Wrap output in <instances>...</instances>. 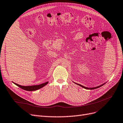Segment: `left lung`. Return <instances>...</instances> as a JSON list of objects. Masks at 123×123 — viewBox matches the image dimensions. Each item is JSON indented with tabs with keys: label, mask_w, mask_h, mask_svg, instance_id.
I'll list each match as a JSON object with an SVG mask.
<instances>
[{
	"label": "left lung",
	"mask_w": 123,
	"mask_h": 123,
	"mask_svg": "<svg viewBox=\"0 0 123 123\" xmlns=\"http://www.w3.org/2000/svg\"><path fill=\"white\" fill-rule=\"evenodd\" d=\"M74 83L75 84H77V85H79V86H80L82 87H83V88H85V89H89V90L94 89L98 88V87H100L102 86L103 85H104L105 84H106V83H104V84H101V85H99V86H97V87H90V88H88V87H85V86H83V85H80V84H78V83H75V82H74Z\"/></svg>",
	"instance_id": "8db88e82"
}]
</instances>
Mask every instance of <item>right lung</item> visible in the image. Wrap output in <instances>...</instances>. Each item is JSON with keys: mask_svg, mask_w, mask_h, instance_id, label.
<instances>
[{"mask_svg": "<svg viewBox=\"0 0 123 123\" xmlns=\"http://www.w3.org/2000/svg\"><path fill=\"white\" fill-rule=\"evenodd\" d=\"M13 83H14V82H13ZM48 83H49V82H46L45 83H42V84H41L37 85H33V86H21L20 85L16 84V83H14L16 85H17V86L19 87L20 88H21L22 89H24L26 91H30V92H31V91H35V90H37L38 89H39L45 86Z\"/></svg>", "mask_w": 123, "mask_h": 123, "instance_id": "obj_1", "label": "right lung"}]
</instances>
